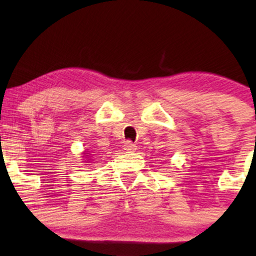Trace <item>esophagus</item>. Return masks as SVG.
I'll return each instance as SVG.
<instances>
[{
  "instance_id": "1",
  "label": "esophagus",
  "mask_w": 256,
  "mask_h": 256,
  "mask_svg": "<svg viewBox=\"0 0 256 256\" xmlns=\"http://www.w3.org/2000/svg\"><path fill=\"white\" fill-rule=\"evenodd\" d=\"M124 149L128 152H134L137 149V146L134 144V143H132L131 140H126L125 144H124Z\"/></svg>"
}]
</instances>
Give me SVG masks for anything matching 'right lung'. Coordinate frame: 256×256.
Here are the masks:
<instances>
[{"label":"right lung","instance_id":"right-lung-1","mask_svg":"<svg viewBox=\"0 0 256 256\" xmlns=\"http://www.w3.org/2000/svg\"><path fill=\"white\" fill-rule=\"evenodd\" d=\"M86 156H88V155H86Z\"/></svg>","mask_w":256,"mask_h":256}]
</instances>
